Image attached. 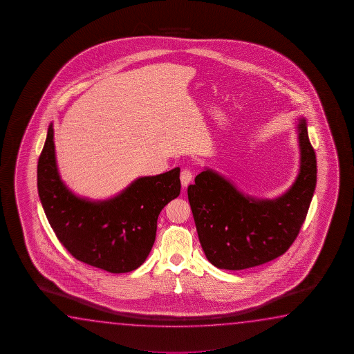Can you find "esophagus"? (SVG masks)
I'll list each match as a JSON object with an SVG mask.
<instances>
[{"instance_id": "obj_1", "label": "esophagus", "mask_w": 354, "mask_h": 354, "mask_svg": "<svg viewBox=\"0 0 354 354\" xmlns=\"http://www.w3.org/2000/svg\"><path fill=\"white\" fill-rule=\"evenodd\" d=\"M193 180V174L189 171V169H183L182 172H180V183H182V187L183 188H186Z\"/></svg>"}]
</instances>
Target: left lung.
Returning a JSON list of instances; mask_svg holds the SVG:
<instances>
[{
  "mask_svg": "<svg viewBox=\"0 0 354 354\" xmlns=\"http://www.w3.org/2000/svg\"><path fill=\"white\" fill-rule=\"evenodd\" d=\"M301 166L294 186L274 201L244 197L222 176L205 169L188 187L198 238L212 264L244 270L281 257L300 233L317 182V162L306 121L299 124Z\"/></svg>",
  "mask_w": 354,
  "mask_h": 354,
  "instance_id": "1",
  "label": "left lung"
}]
</instances>
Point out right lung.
I'll return each instance as SVG.
<instances>
[{"label":"right lung","instance_id":"right-lung-1","mask_svg":"<svg viewBox=\"0 0 354 354\" xmlns=\"http://www.w3.org/2000/svg\"><path fill=\"white\" fill-rule=\"evenodd\" d=\"M37 185L49 224L72 257L97 269L120 274L138 269L149 257L160 212L180 196V168L141 177L109 201L80 199L60 180L53 127L49 125L38 160Z\"/></svg>","mask_w":354,"mask_h":354}]
</instances>
